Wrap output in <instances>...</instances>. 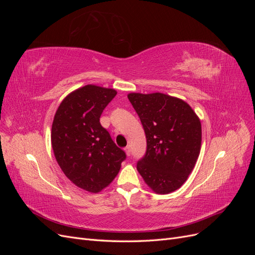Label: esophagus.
I'll return each mask as SVG.
<instances>
[{"label": "esophagus", "instance_id": "1", "mask_svg": "<svg viewBox=\"0 0 255 255\" xmlns=\"http://www.w3.org/2000/svg\"><path fill=\"white\" fill-rule=\"evenodd\" d=\"M125 151H126V153H127V155H128V156H129V155H130V150H129V146H127V148L125 149Z\"/></svg>", "mask_w": 255, "mask_h": 255}]
</instances>
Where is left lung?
Returning a JSON list of instances; mask_svg holds the SVG:
<instances>
[{
  "mask_svg": "<svg viewBox=\"0 0 255 255\" xmlns=\"http://www.w3.org/2000/svg\"><path fill=\"white\" fill-rule=\"evenodd\" d=\"M146 138L144 156L137 170L156 194L179 189L194 169L201 149V122L179 98L160 92L128 94Z\"/></svg>",
  "mask_w": 255,
  "mask_h": 255,
  "instance_id": "left-lung-1",
  "label": "left lung"
}]
</instances>
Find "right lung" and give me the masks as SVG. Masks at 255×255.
Instances as JSON below:
<instances>
[{"instance_id": "obj_1", "label": "right lung", "mask_w": 255, "mask_h": 255, "mask_svg": "<svg viewBox=\"0 0 255 255\" xmlns=\"http://www.w3.org/2000/svg\"><path fill=\"white\" fill-rule=\"evenodd\" d=\"M117 91L86 85L69 94L54 116L51 141L65 175L89 192L101 191L118 174L126 152L113 141L100 117Z\"/></svg>"}]
</instances>
